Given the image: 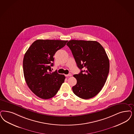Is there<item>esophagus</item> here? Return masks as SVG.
<instances>
[{"mask_svg":"<svg viewBox=\"0 0 134 134\" xmlns=\"http://www.w3.org/2000/svg\"><path fill=\"white\" fill-rule=\"evenodd\" d=\"M65 76H66V77H71V76H72V74L71 73H69V74H68V75H66Z\"/></svg>","mask_w":134,"mask_h":134,"instance_id":"34e87169","label":"esophagus"}]
</instances>
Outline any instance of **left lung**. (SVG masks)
Masks as SVG:
<instances>
[{"label": "left lung", "mask_w": 134, "mask_h": 134, "mask_svg": "<svg viewBox=\"0 0 134 134\" xmlns=\"http://www.w3.org/2000/svg\"><path fill=\"white\" fill-rule=\"evenodd\" d=\"M67 46L81 70L73 76L77 83L72 87L73 92L84 99L95 97L104 86L109 71V61L104 48L92 41L71 40Z\"/></svg>", "instance_id": "8db88e82"}]
</instances>
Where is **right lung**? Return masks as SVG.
Segmentation results:
<instances>
[{
  "label": "right lung",
  "mask_w": 134,
  "mask_h": 134,
  "mask_svg": "<svg viewBox=\"0 0 134 134\" xmlns=\"http://www.w3.org/2000/svg\"><path fill=\"white\" fill-rule=\"evenodd\" d=\"M68 41L37 40L30 46L24 57V75L28 87L42 99L53 97L64 82V75L51 73L53 56Z\"/></svg>",
  "instance_id": "right-lung-1"
}]
</instances>
